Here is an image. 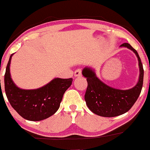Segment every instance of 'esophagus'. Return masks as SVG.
<instances>
[{
	"label": "esophagus",
	"mask_w": 150,
	"mask_h": 150,
	"mask_svg": "<svg viewBox=\"0 0 150 150\" xmlns=\"http://www.w3.org/2000/svg\"><path fill=\"white\" fill-rule=\"evenodd\" d=\"M81 76V71L80 69H77V70L75 71L74 72V76L75 77H79Z\"/></svg>",
	"instance_id": "obj_1"
}]
</instances>
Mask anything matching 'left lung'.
Returning a JSON list of instances; mask_svg holds the SVG:
<instances>
[{
    "label": "left lung",
    "instance_id": "8db88e82",
    "mask_svg": "<svg viewBox=\"0 0 150 150\" xmlns=\"http://www.w3.org/2000/svg\"><path fill=\"white\" fill-rule=\"evenodd\" d=\"M121 47L132 50L138 58L139 78L136 86L132 89L122 90L110 87L100 81L91 68L86 67L82 71L88 84L84 95L86 104L92 112L100 116L115 117L129 111L137 100L142 89L144 69L138 52L129 43H123Z\"/></svg>",
    "mask_w": 150,
    "mask_h": 150
}]
</instances>
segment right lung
<instances>
[{"instance_id":"1","label":"right lung","mask_w":150,"mask_h":150,"mask_svg":"<svg viewBox=\"0 0 150 150\" xmlns=\"http://www.w3.org/2000/svg\"><path fill=\"white\" fill-rule=\"evenodd\" d=\"M12 55L9 58L4 76L6 95L11 105L28 121H39L49 118L59 108L64 94L71 85L73 79L55 78L39 89H20L11 78Z\"/></svg>"}]
</instances>
